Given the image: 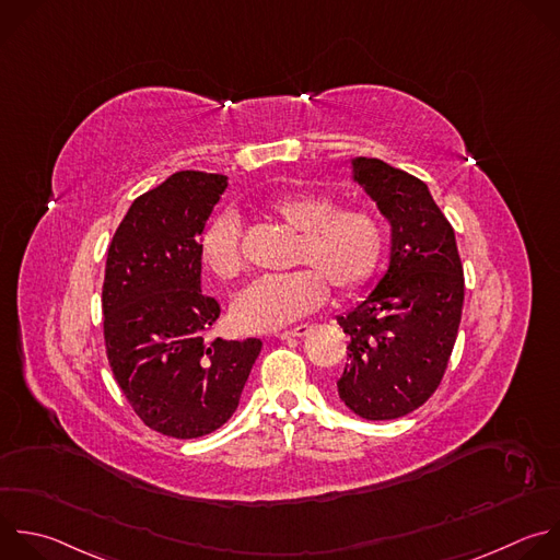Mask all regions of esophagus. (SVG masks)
Instances as JSON below:
<instances>
[{"label": "esophagus", "instance_id": "34e87169", "mask_svg": "<svg viewBox=\"0 0 560 560\" xmlns=\"http://www.w3.org/2000/svg\"><path fill=\"white\" fill-rule=\"evenodd\" d=\"M310 329H312V325H296V327H292V329L279 331V334H277V338H281V340H290V338H301V336L310 334Z\"/></svg>", "mask_w": 560, "mask_h": 560}]
</instances>
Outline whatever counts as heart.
<instances>
[{
    "label": "heart",
    "mask_w": 560,
    "mask_h": 560,
    "mask_svg": "<svg viewBox=\"0 0 560 560\" xmlns=\"http://www.w3.org/2000/svg\"><path fill=\"white\" fill-rule=\"evenodd\" d=\"M268 215L296 235L292 266L283 277H266L248 285L233 303V318L244 331H275L316 310L325 285L336 294L358 290L374 275L383 248L385 226L371 209L342 207L327 194L292 191L266 207ZM205 268L222 281L244 272L240 222L224 213L209 222L200 237Z\"/></svg>",
    "instance_id": "1"
}]
</instances>
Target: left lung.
I'll return each mask as SVG.
<instances>
[{
    "instance_id": "left-lung-1",
    "label": "left lung",
    "mask_w": 560,
    "mask_h": 560,
    "mask_svg": "<svg viewBox=\"0 0 560 560\" xmlns=\"http://www.w3.org/2000/svg\"><path fill=\"white\" fill-rule=\"evenodd\" d=\"M351 179L392 226L385 275L338 316L349 336L340 400L364 420H396L440 387L464 305V268L453 226L416 175L378 158H353Z\"/></svg>"
}]
</instances>
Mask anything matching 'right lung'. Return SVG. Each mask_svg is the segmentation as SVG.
I'll return each mask as SVG.
<instances>
[{"mask_svg":"<svg viewBox=\"0 0 560 560\" xmlns=\"http://www.w3.org/2000/svg\"><path fill=\"white\" fill-rule=\"evenodd\" d=\"M229 177L177 171L129 207L107 250L103 331L114 378L153 431L194 440L235 413L259 338L209 340L200 237Z\"/></svg>","mask_w":560,"mask_h":560,"instance_id":"right-lung-1","label":"right lung"}]
</instances>
